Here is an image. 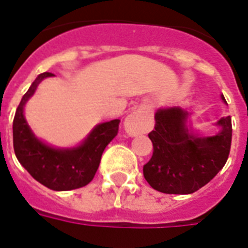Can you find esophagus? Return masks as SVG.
I'll use <instances>...</instances> for the list:
<instances>
[{
	"label": "esophagus",
	"instance_id": "obj_1",
	"mask_svg": "<svg viewBox=\"0 0 248 248\" xmlns=\"http://www.w3.org/2000/svg\"><path fill=\"white\" fill-rule=\"evenodd\" d=\"M124 130L129 134L130 137H135L139 134H144L148 131V121L147 117L143 114L140 110H135L133 113H130L124 122Z\"/></svg>",
	"mask_w": 248,
	"mask_h": 248
}]
</instances>
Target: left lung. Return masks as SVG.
<instances>
[{"label":"left lung","mask_w":248,"mask_h":248,"mask_svg":"<svg viewBox=\"0 0 248 248\" xmlns=\"http://www.w3.org/2000/svg\"><path fill=\"white\" fill-rule=\"evenodd\" d=\"M188 117L189 113L179 106L155 113V129L148 134L154 152L143 166V175L161 193L189 194L199 190L223 168L230 154V115L218 121L221 129L216 135L205 138L190 133Z\"/></svg>","instance_id":"1"}]
</instances>
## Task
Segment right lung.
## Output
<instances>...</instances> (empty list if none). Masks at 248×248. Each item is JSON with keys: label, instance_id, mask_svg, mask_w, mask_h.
<instances>
[{"label": "right lung", "instance_id": "right-lung-1", "mask_svg": "<svg viewBox=\"0 0 248 248\" xmlns=\"http://www.w3.org/2000/svg\"><path fill=\"white\" fill-rule=\"evenodd\" d=\"M52 73H40L22 97L13 121V146L18 161L36 181L52 190L78 189L89 184L105 147L118 134L119 119L97 124L84 142L73 148H55L40 142L27 124L23 108L39 82Z\"/></svg>", "mask_w": 248, "mask_h": 248}]
</instances>
